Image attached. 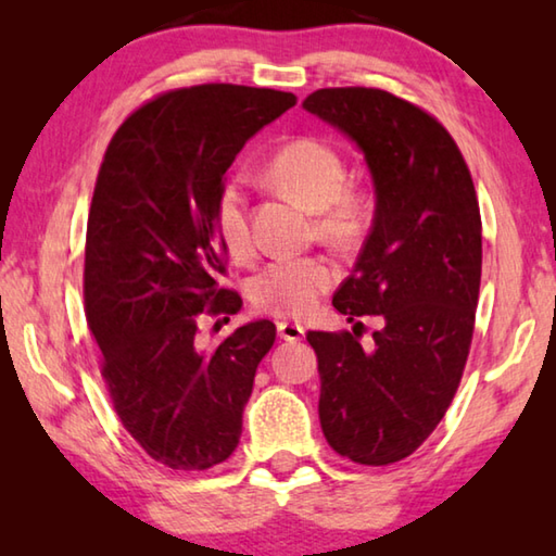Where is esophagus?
<instances>
[{"label": "esophagus", "instance_id": "1", "mask_svg": "<svg viewBox=\"0 0 556 556\" xmlns=\"http://www.w3.org/2000/svg\"><path fill=\"white\" fill-rule=\"evenodd\" d=\"M277 331H279V338H285V341H301L306 333V328L296 321H279Z\"/></svg>", "mask_w": 556, "mask_h": 556}]
</instances>
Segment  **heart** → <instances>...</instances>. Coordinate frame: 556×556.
Returning a JSON list of instances; mask_svg holds the SVG:
<instances>
[{
	"label": "heart",
	"instance_id": "b5f03b06",
	"mask_svg": "<svg viewBox=\"0 0 556 556\" xmlns=\"http://www.w3.org/2000/svg\"><path fill=\"white\" fill-rule=\"evenodd\" d=\"M267 172L291 195L314 211L316 232L324 238L345 242L363 228L365 203L361 191L345 186V162L333 144L321 137H296L281 144L269 156ZM215 230L223 248L232 260H250L257 242L252 232L248 193L240 178L223 186L215 201ZM336 262L314 252V255L277 257L267 262L250 281V299L260 312L285 318H301L312 314L336 287Z\"/></svg>",
	"mask_w": 556,
	"mask_h": 556
}]
</instances>
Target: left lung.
I'll list each match as a JSON object with an SVG mask.
<instances>
[{
    "label": "left lung",
    "instance_id": "obj_1",
    "mask_svg": "<svg viewBox=\"0 0 556 556\" xmlns=\"http://www.w3.org/2000/svg\"><path fill=\"white\" fill-rule=\"evenodd\" d=\"M304 108L355 139L378 205L333 306L353 331H308L321 375L324 437L336 454L388 466L444 419L464 378L481 289V208L441 122L380 88H321ZM361 315L381 328L362 345Z\"/></svg>",
    "mask_w": 556,
    "mask_h": 556
}]
</instances>
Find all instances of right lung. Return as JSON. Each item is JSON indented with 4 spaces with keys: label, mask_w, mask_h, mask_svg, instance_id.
Here are the masks:
<instances>
[{
    "label": "right lung",
    "mask_w": 556,
    "mask_h": 556,
    "mask_svg": "<svg viewBox=\"0 0 556 556\" xmlns=\"http://www.w3.org/2000/svg\"><path fill=\"white\" fill-rule=\"evenodd\" d=\"M296 105L291 92L232 83L166 90L122 122L92 193L83 296L122 427L174 470L223 464L277 326L255 321L215 348L201 321L240 312L220 287L215 230L223 176L244 142Z\"/></svg>",
    "instance_id": "right-lung-1"
}]
</instances>
